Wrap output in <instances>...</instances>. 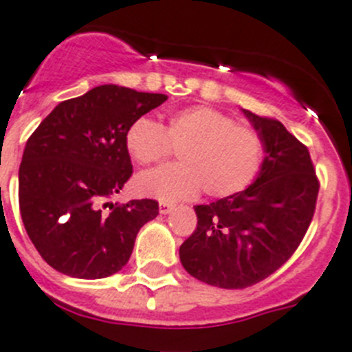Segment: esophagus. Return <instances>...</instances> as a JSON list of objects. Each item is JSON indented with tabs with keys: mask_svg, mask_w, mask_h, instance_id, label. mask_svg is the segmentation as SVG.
Masks as SVG:
<instances>
[{
	"mask_svg": "<svg viewBox=\"0 0 352 352\" xmlns=\"http://www.w3.org/2000/svg\"><path fill=\"white\" fill-rule=\"evenodd\" d=\"M173 210H174L173 203H167V201H160V213H162V215H167V213H170Z\"/></svg>",
	"mask_w": 352,
	"mask_h": 352,
	"instance_id": "esophagus-1",
	"label": "esophagus"
}]
</instances>
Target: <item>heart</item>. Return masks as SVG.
I'll return each mask as SVG.
<instances>
[{"mask_svg":"<svg viewBox=\"0 0 352 352\" xmlns=\"http://www.w3.org/2000/svg\"><path fill=\"white\" fill-rule=\"evenodd\" d=\"M126 151L139 165H155L179 151L182 164L140 174L135 185L144 196L162 201L210 197L245 190L263 164V139L254 128L210 107L173 113L167 126L139 117L124 135Z\"/></svg>","mask_w":352,"mask_h":352,"instance_id":"obj_1","label":"heart"}]
</instances>
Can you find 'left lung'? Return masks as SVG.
<instances>
[{"label":"left lung","instance_id":"1","mask_svg":"<svg viewBox=\"0 0 352 352\" xmlns=\"http://www.w3.org/2000/svg\"><path fill=\"white\" fill-rule=\"evenodd\" d=\"M263 139V164L245 190L197 205V228L182 245L188 274L221 288H245L279 269L301 244L319 179L305 144L279 121L242 110Z\"/></svg>","mask_w":352,"mask_h":352}]
</instances>
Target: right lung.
<instances>
[{
    "instance_id": "add662e5",
    "label": "right lung",
    "mask_w": 352,
    "mask_h": 352,
    "mask_svg": "<svg viewBox=\"0 0 352 352\" xmlns=\"http://www.w3.org/2000/svg\"><path fill=\"white\" fill-rule=\"evenodd\" d=\"M165 99L99 85L56 104L33 131L19 167V210L47 265L71 278L101 279L128 263L135 236L158 215V203L108 199L133 173L126 131Z\"/></svg>"
}]
</instances>
